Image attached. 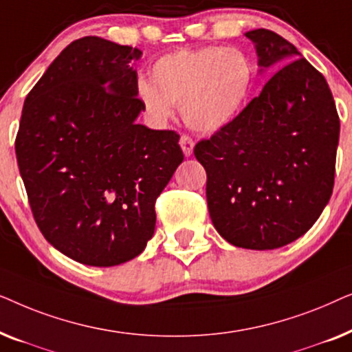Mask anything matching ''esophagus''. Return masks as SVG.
<instances>
[{
  "instance_id": "obj_1",
  "label": "esophagus",
  "mask_w": 352,
  "mask_h": 352,
  "mask_svg": "<svg viewBox=\"0 0 352 352\" xmlns=\"http://www.w3.org/2000/svg\"><path fill=\"white\" fill-rule=\"evenodd\" d=\"M179 144H181L182 152H184V155L190 157L192 152H194V141H192V138L187 136V134H182L179 139Z\"/></svg>"
}]
</instances>
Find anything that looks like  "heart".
<instances>
[{
    "label": "heart",
    "mask_w": 352,
    "mask_h": 352,
    "mask_svg": "<svg viewBox=\"0 0 352 352\" xmlns=\"http://www.w3.org/2000/svg\"><path fill=\"white\" fill-rule=\"evenodd\" d=\"M254 70L237 47L179 50L153 64L151 81L138 83V98L153 122L165 123L181 104L186 124L216 133L242 113L252 94Z\"/></svg>",
    "instance_id": "heart-1"
}]
</instances>
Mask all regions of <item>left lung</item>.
<instances>
[{
  "mask_svg": "<svg viewBox=\"0 0 352 352\" xmlns=\"http://www.w3.org/2000/svg\"><path fill=\"white\" fill-rule=\"evenodd\" d=\"M258 65L276 72L229 126L201 139L206 201L229 243L274 250L319 219L335 182L340 117L324 75L290 41L266 28L245 33Z\"/></svg>",
  "mask_w": 352,
  "mask_h": 352,
  "instance_id": "8db88e82",
  "label": "left lung"
}]
</instances>
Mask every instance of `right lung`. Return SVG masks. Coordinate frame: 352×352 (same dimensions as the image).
<instances>
[{
  "instance_id": "obj_1",
  "label": "right lung",
  "mask_w": 352,
  "mask_h": 352,
  "mask_svg": "<svg viewBox=\"0 0 352 352\" xmlns=\"http://www.w3.org/2000/svg\"><path fill=\"white\" fill-rule=\"evenodd\" d=\"M142 52L75 40L23 102L16 138L28 204L52 247L88 266L136 258L155 230V200L184 160L179 134L136 118Z\"/></svg>"
}]
</instances>
